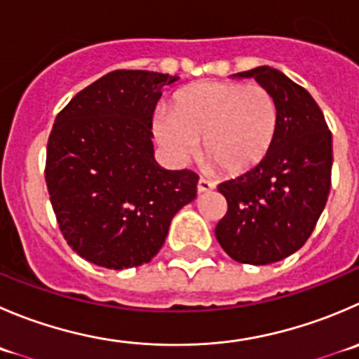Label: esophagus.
I'll list each match as a JSON object with an SVG mask.
<instances>
[{"instance_id":"obj_1","label":"esophagus","mask_w":359,"mask_h":359,"mask_svg":"<svg viewBox=\"0 0 359 359\" xmlns=\"http://www.w3.org/2000/svg\"><path fill=\"white\" fill-rule=\"evenodd\" d=\"M215 187L214 182H210V180L207 179H200L198 180V193H208V191H212Z\"/></svg>"}]
</instances>
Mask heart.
Instances as JSON below:
<instances>
[{"label":"heart","mask_w":359,"mask_h":359,"mask_svg":"<svg viewBox=\"0 0 359 359\" xmlns=\"http://www.w3.org/2000/svg\"><path fill=\"white\" fill-rule=\"evenodd\" d=\"M272 93L259 83L198 82L177 93L172 114L159 112L154 135L166 154L182 163L203 140L208 166L242 173L259 165L277 135Z\"/></svg>","instance_id":"heart-1"}]
</instances>
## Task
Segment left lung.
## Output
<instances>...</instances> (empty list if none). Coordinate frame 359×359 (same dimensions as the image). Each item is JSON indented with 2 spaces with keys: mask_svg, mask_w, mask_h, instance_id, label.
Here are the masks:
<instances>
[{
  "mask_svg": "<svg viewBox=\"0 0 359 359\" xmlns=\"http://www.w3.org/2000/svg\"><path fill=\"white\" fill-rule=\"evenodd\" d=\"M272 93L279 124L263 161L219 184L228 212L215 238L238 263L270 264L297 252L325 208L332 184V133L304 87L270 66L235 73Z\"/></svg>",
  "mask_w": 359,
  "mask_h": 359,
  "instance_id": "obj_1",
  "label": "left lung"
}]
</instances>
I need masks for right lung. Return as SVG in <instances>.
I'll use <instances>...</instances> for the list:
<instances>
[{"instance_id": "add662e5", "label": "right lung", "mask_w": 359, "mask_h": 359, "mask_svg": "<svg viewBox=\"0 0 359 359\" xmlns=\"http://www.w3.org/2000/svg\"><path fill=\"white\" fill-rule=\"evenodd\" d=\"M179 76L110 72L73 96L47 144L50 203L68 245L110 270L149 263L173 215L196 198L198 175L154 159L152 116Z\"/></svg>"}]
</instances>
